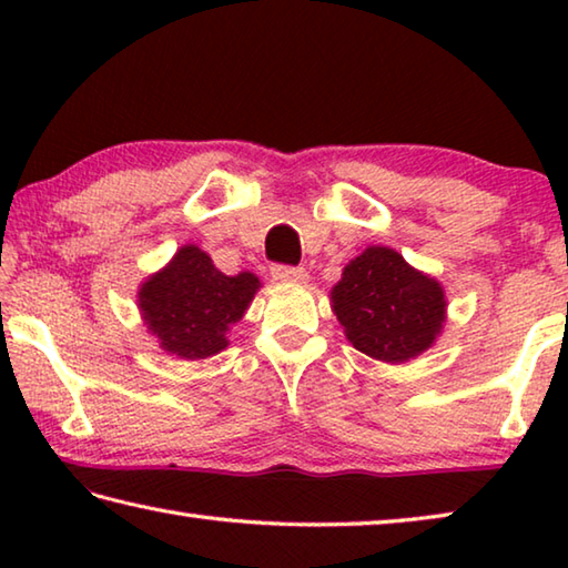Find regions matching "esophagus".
<instances>
[{
    "mask_svg": "<svg viewBox=\"0 0 568 568\" xmlns=\"http://www.w3.org/2000/svg\"><path fill=\"white\" fill-rule=\"evenodd\" d=\"M271 275L277 283H305L307 281L305 267H291V265H273Z\"/></svg>",
    "mask_w": 568,
    "mask_h": 568,
    "instance_id": "obj_1",
    "label": "esophagus"
}]
</instances>
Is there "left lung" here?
Returning a JSON list of instances; mask_svg holds the SVG:
<instances>
[{
    "instance_id": "8db88e82",
    "label": "left lung",
    "mask_w": 568,
    "mask_h": 568,
    "mask_svg": "<svg viewBox=\"0 0 568 568\" xmlns=\"http://www.w3.org/2000/svg\"><path fill=\"white\" fill-rule=\"evenodd\" d=\"M331 307L355 351L398 365L426 353L444 333L448 301L444 285L408 265L398 250L368 245L343 267Z\"/></svg>"
}]
</instances>
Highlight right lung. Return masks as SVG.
I'll return each instance as SVG.
<instances>
[{"label": "right lung", "mask_w": 568, "mask_h": 568, "mask_svg": "<svg viewBox=\"0 0 568 568\" xmlns=\"http://www.w3.org/2000/svg\"><path fill=\"white\" fill-rule=\"evenodd\" d=\"M261 287L255 273H220L205 250L187 243L142 281L138 307L162 351L203 361L227 348L230 325L243 321Z\"/></svg>", "instance_id": "add662e5"}]
</instances>
